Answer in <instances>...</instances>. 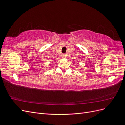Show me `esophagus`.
Segmentation results:
<instances>
[{
	"label": "esophagus",
	"mask_w": 125,
	"mask_h": 125,
	"mask_svg": "<svg viewBox=\"0 0 125 125\" xmlns=\"http://www.w3.org/2000/svg\"><path fill=\"white\" fill-rule=\"evenodd\" d=\"M67 57V55L65 54H63L62 55V58H65Z\"/></svg>",
	"instance_id": "obj_1"
}]
</instances>
